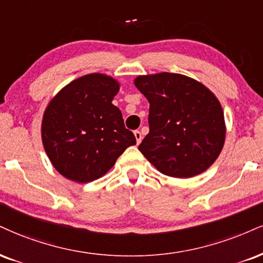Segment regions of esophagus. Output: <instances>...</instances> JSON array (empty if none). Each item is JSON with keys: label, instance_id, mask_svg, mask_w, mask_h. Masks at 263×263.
<instances>
[{"label": "esophagus", "instance_id": "1", "mask_svg": "<svg viewBox=\"0 0 263 263\" xmlns=\"http://www.w3.org/2000/svg\"><path fill=\"white\" fill-rule=\"evenodd\" d=\"M135 137H136V141H137V144H140L141 143V141H142V134H141V131H138V129H136L135 131Z\"/></svg>", "mask_w": 263, "mask_h": 263}]
</instances>
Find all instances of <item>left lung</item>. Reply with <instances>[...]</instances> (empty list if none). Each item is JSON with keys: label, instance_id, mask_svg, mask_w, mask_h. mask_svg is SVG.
Listing matches in <instances>:
<instances>
[{"label": "left lung", "instance_id": "obj_1", "mask_svg": "<svg viewBox=\"0 0 263 263\" xmlns=\"http://www.w3.org/2000/svg\"><path fill=\"white\" fill-rule=\"evenodd\" d=\"M135 85L149 101V134L138 149L160 173L192 178L220 154L226 123L219 100L200 82L178 73L140 76Z\"/></svg>", "mask_w": 263, "mask_h": 263}]
</instances>
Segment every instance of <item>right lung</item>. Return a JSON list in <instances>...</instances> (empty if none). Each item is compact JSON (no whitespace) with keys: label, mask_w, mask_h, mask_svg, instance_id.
Here are the masks:
<instances>
[{"label":"right lung","mask_w":263,"mask_h":263,"mask_svg":"<svg viewBox=\"0 0 263 263\" xmlns=\"http://www.w3.org/2000/svg\"><path fill=\"white\" fill-rule=\"evenodd\" d=\"M120 85L90 73L66 85L44 112L41 137L55 169L72 181L90 182L111 169L136 137L111 103Z\"/></svg>","instance_id":"add662e5"}]
</instances>
